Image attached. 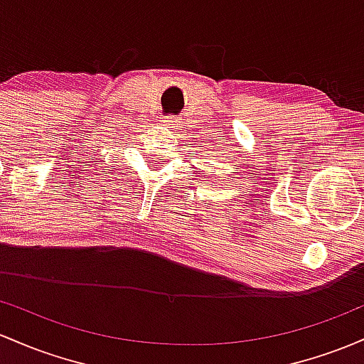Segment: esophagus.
I'll return each mask as SVG.
<instances>
[{"mask_svg": "<svg viewBox=\"0 0 364 364\" xmlns=\"http://www.w3.org/2000/svg\"><path fill=\"white\" fill-rule=\"evenodd\" d=\"M162 126H167V127H178V122L179 119L174 117V115H166V117H162Z\"/></svg>", "mask_w": 364, "mask_h": 364, "instance_id": "obj_1", "label": "esophagus"}]
</instances>
